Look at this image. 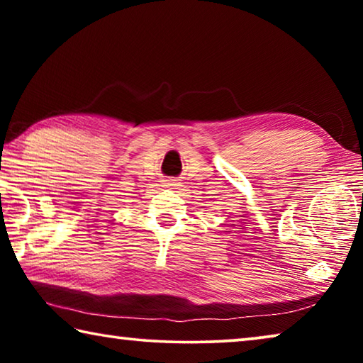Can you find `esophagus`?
I'll return each mask as SVG.
<instances>
[{"label": "esophagus", "instance_id": "esophagus-1", "mask_svg": "<svg viewBox=\"0 0 363 363\" xmlns=\"http://www.w3.org/2000/svg\"><path fill=\"white\" fill-rule=\"evenodd\" d=\"M168 186H177V182L174 179H169L168 181Z\"/></svg>", "mask_w": 363, "mask_h": 363}]
</instances>
